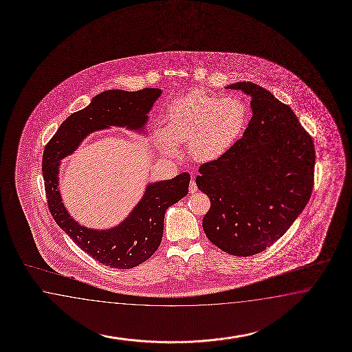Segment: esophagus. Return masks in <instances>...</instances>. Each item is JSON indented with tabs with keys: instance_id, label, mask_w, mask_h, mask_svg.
I'll use <instances>...</instances> for the list:
<instances>
[{
	"instance_id": "1",
	"label": "esophagus",
	"mask_w": 352,
	"mask_h": 352,
	"mask_svg": "<svg viewBox=\"0 0 352 352\" xmlns=\"http://www.w3.org/2000/svg\"><path fill=\"white\" fill-rule=\"evenodd\" d=\"M197 190H198V188H197V184H195V180H190V184H189V193H190V195H193V193H195Z\"/></svg>"
}]
</instances>
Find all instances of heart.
I'll return each mask as SVG.
<instances>
[{"mask_svg":"<svg viewBox=\"0 0 352 352\" xmlns=\"http://www.w3.org/2000/svg\"><path fill=\"white\" fill-rule=\"evenodd\" d=\"M249 109L234 96L217 98L193 91L174 102L166 126L155 133L157 146L173 155L178 145L188 144V153L198 163L222 157L246 129Z\"/></svg>","mask_w":352,"mask_h":352,"instance_id":"b5f03b06","label":"heart"}]
</instances>
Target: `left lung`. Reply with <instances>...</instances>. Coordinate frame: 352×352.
<instances>
[{"label":"left lung","instance_id":"left-lung-1","mask_svg":"<svg viewBox=\"0 0 352 352\" xmlns=\"http://www.w3.org/2000/svg\"><path fill=\"white\" fill-rule=\"evenodd\" d=\"M251 97L243 138L222 157L199 166L198 189L211 199L204 234L234 256L265 250L288 231L312 195L314 144L288 104L263 87H226Z\"/></svg>","mask_w":352,"mask_h":352}]
</instances>
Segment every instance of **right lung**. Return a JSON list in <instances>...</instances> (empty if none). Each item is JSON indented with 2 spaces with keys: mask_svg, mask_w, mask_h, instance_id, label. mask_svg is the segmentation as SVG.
Masks as SVG:
<instances>
[{
  "mask_svg": "<svg viewBox=\"0 0 352 352\" xmlns=\"http://www.w3.org/2000/svg\"><path fill=\"white\" fill-rule=\"evenodd\" d=\"M162 94L159 88L136 92L109 89L86 109L72 113L49 141L43 154L47 207L58 226L89 256L113 269H131L146 261L163 239L166 210L188 195L190 175L148 183L139 204L121 223L109 230L80 226L64 207L59 192L60 160L73 154L89 133L109 127L144 131L148 111Z\"/></svg>",
  "mask_w": 352,
  "mask_h": 352,
  "instance_id": "obj_1",
  "label": "right lung"
}]
</instances>
